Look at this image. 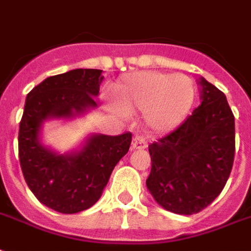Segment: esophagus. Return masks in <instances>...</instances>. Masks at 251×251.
<instances>
[{
    "mask_svg": "<svg viewBox=\"0 0 251 251\" xmlns=\"http://www.w3.org/2000/svg\"><path fill=\"white\" fill-rule=\"evenodd\" d=\"M147 146L146 141L141 135H135L133 139H131V149L133 150H141V149H145Z\"/></svg>",
    "mask_w": 251,
    "mask_h": 251,
    "instance_id": "obj_1",
    "label": "esophagus"
}]
</instances>
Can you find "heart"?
<instances>
[{"label":"heart","mask_w":251,"mask_h":251,"mask_svg":"<svg viewBox=\"0 0 251 251\" xmlns=\"http://www.w3.org/2000/svg\"><path fill=\"white\" fill-rule=\"evenodd\" d=\"M194 81L185 75L139 71L126 75L113 88L112 110L120 116L143 112L151 130L167 133L188 117L195 104Z\"/></svg>","instance_id":"b5f03b06"}]
</instances>
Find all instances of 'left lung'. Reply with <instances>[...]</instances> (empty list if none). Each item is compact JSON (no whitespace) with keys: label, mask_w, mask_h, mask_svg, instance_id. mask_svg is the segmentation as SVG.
I'll return each mask as SVG.
<instances>
[{"label":"left lung","mask_w":251,"mask_h":251,"mask_svg":"<svg viewBox=\"0 0 251 251\" xmlns=\"http://www.w3.org/2000/svg\"><path fill=\"white\" fill-rule=\"evenodd\" d=\"M201 104L177 129L149 145L146 185L166 210L194 215L225 187L234 160V116L223 92L199 77Z\"/></svg>","instance_id":"left-lung-1"}]
</instances>
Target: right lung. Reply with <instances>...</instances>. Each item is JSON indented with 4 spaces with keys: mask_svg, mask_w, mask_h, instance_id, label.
I'll list each match as a JSON object with an SVG mask.
<instances>
[{
    "mask_svg": "<svg viewBox=\"0 0 251 251\" xmlns=\"http://www.w3.org/2000/svg\"><path fill=\"white\" fill-rule=\"evenodd\" d=\"M102 71L77 68L45 79L28 92L19 124L18 151L25 180L35 198L60 213H77L99 201L113 168L126 155L131 134H89L64 154L43 142V125L72 121L97 108Z\"/></svg>",
    "mask_w": 251,
    "mask_h": 251,
    "instance_id": "obj_1",
    "label": "right lung"
}]
</instances>
